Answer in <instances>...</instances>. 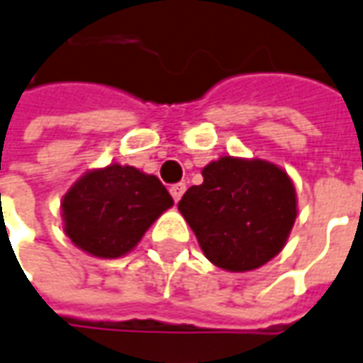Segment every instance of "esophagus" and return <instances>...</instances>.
<instances>
[{
  "mask_svg": "<svg viewBox=\"0 0 363 363\" xmlns=\"http://www.w3.org/2000/svg\"><path fill=\"white\" fill-rule=\"evenodd\" d=\"M184 191H186V184H184V182H179V184H176V186L169 187V194H172L174 201H179L182 196H184Z\"/></svg>",
  "mask_w": 363,
  "mask_h": 363,
  "instance_id": "1",
  "label": "esophagus"
}]
</instances>
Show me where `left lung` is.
<instances>
[{
    "instance_id": "1",
    "label": "left lung",
    "mask_w": 363,
    "mask_h": 363,
    "mask_svg": "<svg viewBox=\"0 0 363 363\" xmlns=\"http://www.w3.org/2000/svg\"><path fill=\"white\" fill-rule=\"evenodd\" d=\"M177 210L213 266L252 272L284 250L298 218L291 177L272 162L221 155L201 169Z\"/></svg>"
}]
</instances>
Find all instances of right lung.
Listing matches in <instances>:
<instances>
[{
	"instance_id": "add662e5",
	"label": "right lung",
	"mask_w": 363,
	"mask_h": 363,
	"mask_svg": "<svg viewBox=\"0 0 363 363\" xmlns=\"http://www.w3.org/2000/svg\"><path fill=\"white\" fill-rule=\"evenodd\" d=\"M174 206L155 176L133 165L89 169L62 198L63 232L75 247L104 259L130 254L153 221Z\"/></svg>"
}]
</instances>
